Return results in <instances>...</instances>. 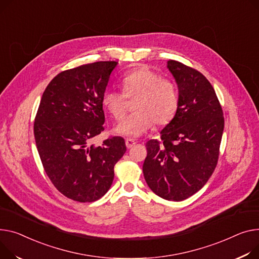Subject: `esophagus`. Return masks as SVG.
I'll list each match as a JSON object with an SVG mask.
<instances>
[{"label":"esophagus","mask_w":259,"mask_h":259,"mask_svg":"<svg viewBox=\"0 0 259 259\" xmlns=\"http://www.w3.org/2000/svg\"><path fill=\"white\" fill-rule=\"evenodd\" d=\"M125 143H126V147H127L128 149L132 148V147H133V146L136 144V143H135L133 140H131V139H127Z\"/></svg>","instance_id":"esophagus-1"}]
</instances>
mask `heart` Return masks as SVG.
Listing matches in <instances>:
<instances>
[{
  "mask_svg": "<svg viewBox=\"0 0 259 259\" xmlns=\"http://www.w3.org/2000/svg\"><path fill=\"white\" fill-rule=\"evenodd\" d=\"M122 93L104 91L102 106L116 120L123 119L127 110V99H134L135 111L117 125L115 132L129 137H139L153 125L163 126L175 116L179 106L176 84L149 67H136L120 80Z\"/></svg>",
  "mask_w": 259,
  "mask_h": 259,
  "instance_id": "1",
  "label": "heart"
}]
</instances>
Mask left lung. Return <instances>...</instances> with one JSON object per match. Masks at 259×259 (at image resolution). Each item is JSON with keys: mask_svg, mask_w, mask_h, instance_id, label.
<instances>
[{"mask_svg": "<svg viewBox=\"0 0 259 259\" xmlns=\"http://www.w3.org/2000/svg\"><path fill=\"white\" fill-rule=\"evenodd\" d=\"M167 68L178 85L179 106L161 130L160 141L146 144L143 171L153 193L165 200L182 201L200 191L213 173L224 116L205 76L175 60L167 61Z\"/></svg>", "mask_w": 259, "mask_h": 259, "instance_id": "left-lung-1", "label": "left lung"}]
</instances>
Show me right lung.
I'll use <instances>...</instances> for the list:
<instances>
[{
  "mask_svg": "<svg viewBox=\"0 0 259 259\" xmlns=\"http://www.w3.org/2000/svg\"><path fill=\"white\" fill-rule=\"evenodd\" d=\"M116 61H99L66 70L45 90L34 122V137L46 173L58 191L77 202L104 196L123 157V137L93 145L104 130L101 98Z\"/></svg>",
  "mask_w": 259,
  "mask_h": 259,
  "instance_id": "obj_1",
  "label": "right lung"
}]
</instances>
